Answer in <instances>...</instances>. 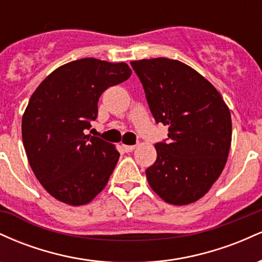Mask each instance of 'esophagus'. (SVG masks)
<instances>
[{"instance_id":"obj_1","label":"esophagus","mask_w":262,"mask_h":262,"mask_svg":"<svg viewBox=\"0 0 262 262\" xmlns=\"http://www.w3.org/2000/svg\"><path fill=\"white\" fill-rule=\"evenodd\" d=\"M135 148H137V145H123V149H124L125 152H132Z\"/></svg>"}]
</instances>
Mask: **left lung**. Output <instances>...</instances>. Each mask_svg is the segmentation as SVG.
<instances>
[{
	"label": "left lung",
	"mask_w": 262,
	"mask_h": 262,
	"mask_svg": "<svg viewBox=\"0 0 262 262\" xmlns=\"http://www.w3.org/2000/svg\"><path fill=\"white\" fill-rule=\"evenodd\" d=\"M155 121L169 125V141L155 144L145 171L150 187L175 206L203 197L223 171L231 143L230 111L222 95L191 66L167 58L130 62Z\"/></svg>",
	"instance_id": "1"
}]
</instances>
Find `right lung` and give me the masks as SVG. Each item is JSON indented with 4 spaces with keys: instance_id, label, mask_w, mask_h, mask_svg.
<instances>
[{
    "instance_id": "add662e5",
    "label": "right lung",
    "mask_w": 262,
    "mask_h": 262,
    "mask_svg": "<svg viewBox=\"0 0 262 262\" xmlns=\"http://www.w3.org/2000/svg\"><path fill=\"white\" fill-rule=\"evenodd\" d=\"M130 75L125 62L85 58L60 66L33 92L22 118L23 145L38 181L60 202L83 206L106 187L119 152L83 130L97 118L102 93Z\"/></svg>"
}]
</instances>
